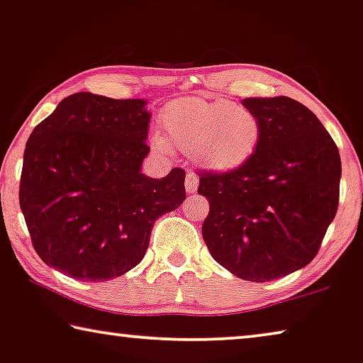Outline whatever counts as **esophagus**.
<instances>
[{
  "label": "esophagus",
  "instance_id": "34e87169",
  "mask_svg": "<svg viewBox=\"0 0 363 363\" xmlns=\"http://www.w3.org/2000/svg\"><path fill=\"white\" fill-rule=\"evenodd\" d=\"M197 187H199V177H197V174H194V172H187V176H186V191L189 194H192V192L197 191Z\"/></svg>",
  "mask_w": 363,
  "mask_h": 363
}]
</instances>
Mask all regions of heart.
<instances>
[{
    "label": "heart",
    "instance_id": "obj_1",
    "mask_svg": "<svg viewBox=\"0 0 363 363\" xmlns=\"http://www.w3.org/2000/svg\"><path fill=\"white\" fill-rule=\"evenodd\" d=\"M166 137L156 133L155 148L176 145L213 171H233L252 158L261 143L262 125L256 113L228 99L186 97L166 106L161 116Z\"/></svg>",
    "mask_w": 363,
    "mask_h": 363
}]
</instances>
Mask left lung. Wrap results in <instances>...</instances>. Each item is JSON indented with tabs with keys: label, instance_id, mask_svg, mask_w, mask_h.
<instances>
[{
	"label": "left lung",
	"instance_id": "8db88e82",
	"mask_svg": "<svg viewBox=\"0 0 363 363\" xmlns=\"http://www.w3.org/2000/svg\"><path fill=\"white\" fill-rule=\"evenodd\" d=\"M262 125L246 164L200 172L210 210L202 236L220 266L267 282L310 264L339 205V150L315 113L286 96L247 97Z\"/></svg>",
	"mask_w": 363,
	"mask_h": 363
}]
</instances>
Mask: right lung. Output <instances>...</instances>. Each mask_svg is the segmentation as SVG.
Here are the masks:
<instances>
[{
  "instance_id": "obj_1",
  "label": "right lung",
  "mask_w": 363,
  "mask_h": 363,
  "mask_svg": "<svg viewBox=\"0 0 363 363\" xmlns=\"http://www.w3.org/2000/svg\"><path fill=\"white\" fill-rule=\"evenodd\" d=\"M145 106L72 94L27 140L21 210L35 252L68 277L106 282L138 266L155 221L186 200L181 167L161 179L142 172Z\"/></svg>"
}]
</instances>
